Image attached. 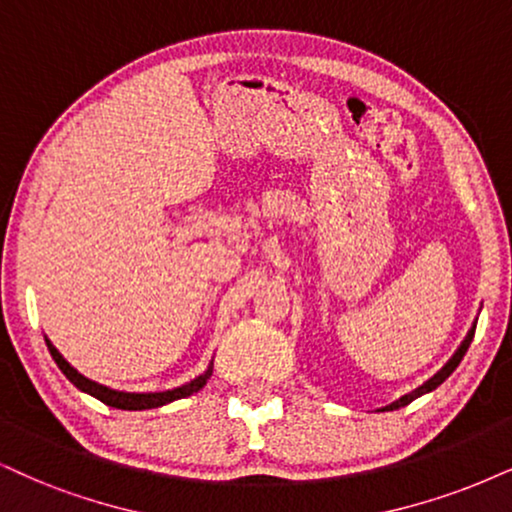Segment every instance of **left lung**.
<instances>
[{
  "label": "left lung",
  "instance_id": "8db88e82",
  "mask_svg": "<svg viewBox=\"0 0 512 512\" xmlns=\"http://www.w3.org/2000/svg\"><path fill=\"white\" fill-rule=\"evenodd\" d=\"M475 327H477V325H472V327H470L468 337H465V339H463V344H460V346H458V351H456V353H453V358H451V361H449V363H446V365H444V368H441V370L437 372V375H434V377H432V380H427L425 384H422V387H418V389H415V391H410V394H406V396H401V399H399V401H394V403H391V406H387V408H384V410H396V408H403V406H408V403H410V401H415V399H418V396H422V394H427V391H432V389H437V387H439V384H441V382H444V380H446V377H449V375H451V372L458 368V363H460V361H463L465 351H468V346H470V342H472V337H475Z\"/></svg>",
  "mask_w": 512,
  "mask_h": 512
}]
</instances>
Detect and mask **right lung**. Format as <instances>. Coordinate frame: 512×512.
<instances>
[{"mask_svg": "<svg viewBox=\"0 0 512 512\" xmlns=\"http://www.w3.org/2000/svg\"><path fill=\"white\" fill-rule=\"evenodd\" d=\"M47 342V349L52 353V358L59 365L63 375L71 380L75 387L80 391H85V394L94 396V399H99L106 406L111 408H121V410H147V408H159V406H166L170 401H178V399H185V396H192L194 391H199L204 384L208 382V377H211L213 372V363L208 365V370L204 375H199L197 380H192L189 384H182L178 389H170V391H159V394H128V391H116V389H109L104 387V384H97L92 380H87L85 375H80L78 370L73 368L71 363L66 361V358L61 356L59 351H56V346L49 342V339H44Z\"/></svg>", "mask_w": 512, "mask_h": 512, "instance_id": "obj_1", "label": "right lung"}]
</instances>
